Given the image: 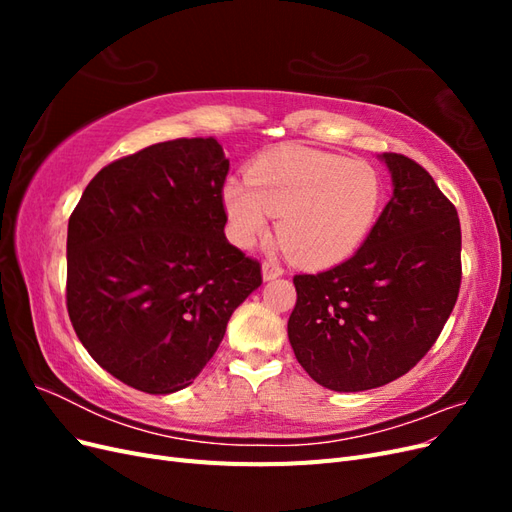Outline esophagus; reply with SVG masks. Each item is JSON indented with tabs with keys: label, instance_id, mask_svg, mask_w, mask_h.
Listing matches in <instances>:
<instances>
[{
	"label": "esophagus",
	"instance_id": "esophagus-1",
	"mask_svg": "<svg viewBox=\"0 0 512 512\" xmlns=\"http://www.w3.org/2000/svg\"><path fill=\"white\" fill-rule=\"evenodd\" d=\"M280 275H284V269L277 265V262H273V260L262 262V277H265L267 282L269 280H277V277H280Z\"/></svg>",
	"mask_w": 512,
	"mask_h": 512
}]
</instances>
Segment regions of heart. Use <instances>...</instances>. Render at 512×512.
Here are the masks:
<instances>
[{
  "instance_id": "b5f03b06",
  "label": "heart",
  "mask_w": 512,
  "mask_h": 512,
  "mask_svg": "<svg viewBox=\"0 0 512 512\" xmlns=\"http://www.w3.org/2000/svg\"><path fill=\"white\" fill-rule=\"evenodd\" d=\"M384 179L363 160L309 147H286L258 160L247 185H224L222 205L232 241L252 247L269 235L307 267H331L352 256L374 228Z\"/></svg>"
}]
</instances>
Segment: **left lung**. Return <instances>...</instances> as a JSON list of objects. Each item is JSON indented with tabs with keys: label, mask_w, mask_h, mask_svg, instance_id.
Returning <instances> with one entry per match:
<instances>
[{
	"label": "left lung",
	"mask_w": 512,
	"mask_h": 512,
	"mask_svg": "<svg viewBox=\"0 0 512 512\" xmlns=\"http://www.w3.org/2000/svg\"><path fill=\"white\" fill-rule=\"evenodd\" d=\"M393 196L342 265L294 275L288 339L301 367L337 393L384 386L423 359L451 316L461 284L455 205L427 170L382 153Z\"/></svg>",
	"instance_id": "1"
}]
</instances>
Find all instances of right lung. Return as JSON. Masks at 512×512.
I'll list each match as a JSON object with an SVG mask.
<instances>
[{
	"mask_svg": "<svg viewBox=\"0 0 512 512\" xmlns=\"http://www.w3.org/2000/svg\"><path fill=\"white\" fill-rule=\"evenodd\" d=\"M222 145L177 138L104 166L68 222L70 322L102 369L143 393L185 389L262 284L230 245Z\"/></svg>",
	"mask_w": 512,
	"mask_h": 512,
	"instance_id": "obj_1",
	"label": "right lung"
}]
</instances>
